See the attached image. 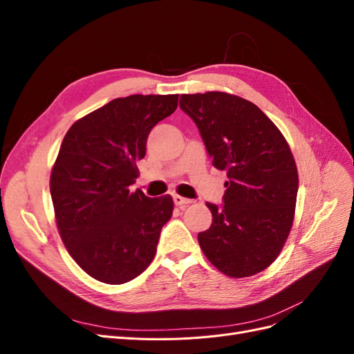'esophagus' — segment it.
Instances as JSON below:
<instances>
[{
  "mask_svg": "<svg viewBox=\"0 0 354 354\" xmlns=\"http://www.w3.org/2000/svg\"><path fill=\"white\" fill-rule=\"evenodd\" d=\"M173 199H174V203L176 205H178V207H183V205H189V203H192L194 201L192 199H187V198H183V196H180V195H174L173 196Z\"/></svg>",
  "mask_w": 354,
  "mask_h": 354,
  "instance_id": "34e87169",
  "label": "esophagus"
}]
</instances>
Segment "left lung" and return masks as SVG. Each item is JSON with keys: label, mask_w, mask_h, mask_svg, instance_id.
I'll return each instance as SVG.
<instances>
[{"label": "left lung", "mask_w": 354, "mask_h": 354, "mask_svg": "<svg viewBox=\"0 0 354 354\" xmlns=\"http://www.w3.org/2000/svg\"><path fill=\"white\" fill-rule=\"evenodd\" d=\"M180 108L198 125L212 165L229 177L223 208L207 202L212 223L198 234L201 250L229 277L260 273L279 257L295 216L298 171L286 138L234 94H183Z\"/></svg>", "instance_id": "8db88e82"}]
</instances>
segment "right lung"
<instances>
[{"label":"right lung","instance_id":"1","mask_svg":"<svg viewBox=\"0 0 354 354\" xmlns=\"http://www.w3.org/2000/svg\"><path fill=\"white\" fill-rule=\"evenodd\" d=\"M178 94H133L75 121L51 168L60 238L81 269L109 285L143 273L173 216L169 195L130 192L152 128L177 109Z\"/></svg>","mask_w":354,"mask_h":354}]
</instances>
